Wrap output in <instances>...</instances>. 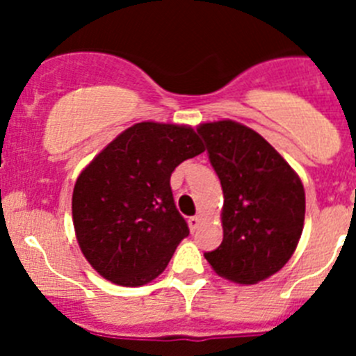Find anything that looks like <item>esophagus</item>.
I'll return each mask as SVG.
<instances>
[{
	"label": "esophagus",
	"instance_id": "34e87169",
	"mask_svg": "<svg viewBox=\"0 0 356 356\" xmlns=\"http://www.w3.org/2000/svg\"><path fill=\"white\" fill-rule=\"evenodd\" d=\"M200 222H201V217L200 216L188 217V228H191V232H196L197 226H200Z\"/></svg>",
	"mask_w": 356,
	"mask_h": 356
}]
</instances>
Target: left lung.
I'll return each mask as SVG.
<instances>
[{
  "mask_svg": "<svg viewBox=\"0 0 356 356\" xmlns=\"http://www.w3.org/2000/svg\"><path fill=\"white\" fill-rule=\"evenodd\" d=\"M225 196L222 242L205 253L213 271L257 284L280 271L303 232V184L262 135L235 121L197 128Z\"/></svg>",
  "mask_w": 356,
  "mask_h": 356,
  "instance_id": "obj_1",
  "label": "left lung"
}]
</instances>
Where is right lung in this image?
I'll return each mask as SVG.
<instances>
[{
	"instance_id": "1",
	"label": "right lung",
	"mask_w": 356,
	"mask_h": 356,
	"mask_svg": "<svg viewBox=\"0 0 356 356\" xmlns=\"http://www.w3.org/2000/svg\"><path fill=\"white\" fill-rule=\"evenodd\" d=\"M203 151L191 127L137 122L81 171L72 222L81 253L103 278L139 287L168 267L188 235L169 180Z\"/></svg>"
}]
</instances>
